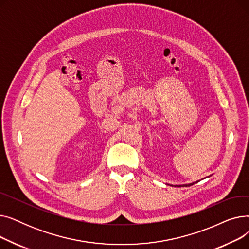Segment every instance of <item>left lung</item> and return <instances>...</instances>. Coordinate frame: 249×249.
<instances>
[{"label":"left lung","instance_id":"1","mask_svg":"<svg viewBox=\"0 0 249 249\" xmlns=\"http://www.w3.org/2000/svg\"><path fill=\"white\" fill-rule=\"evenodd\" d=\"M196 182H198V181H196ZM195 182H191V184H188V185H177L175 187H190V186H193Z\"/></svg>","mask_w":249,"mask_h":249}]
</instances>
